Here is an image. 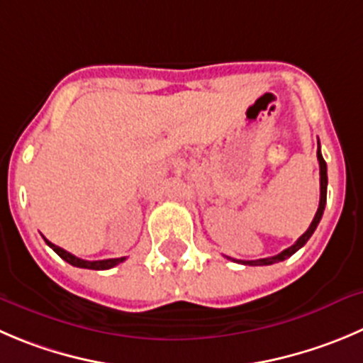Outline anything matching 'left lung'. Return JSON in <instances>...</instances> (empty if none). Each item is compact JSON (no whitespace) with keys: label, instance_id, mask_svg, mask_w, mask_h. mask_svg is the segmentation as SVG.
I'll return each mask as SVG.
<instances>
[{"label":"left lung","instance_id":"obj_1","mask_svg":"<svg viewBox=\"0 0 363 363\" xmlns=\"http://www.w3.org/2000/svg\"><path fill=\"white\" fill-rule=\"evenodd\" d=\"M317 160H319V174H320V199H319V208H317L315 212V217H313L312 224L308 226V230L303 233L301 237H299L298 240H296L294 246L287 247V250H283L281 253L276 255V257H269V258H260V260H237L240 262V264L244 265H271V264H276V262H283L285 258L292 257V255L296 253L298 250H301L303 246H305L306 242H308V239L312 237V233L315 231L317 224H319L320 217H323L324 213V206H326V189H328V174H326V162H324L323 155H320V146L319 150H317Z\"/></svg>","mask_w":363,"mask_h":363}]
</instances>
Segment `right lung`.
I'll list each match as a JSON object with an SVG mask.
<instances>
[{
	"label": "right lung",
	"mask_w": 363,
	"mask_h": 363,
	"mask_svg": "<svg viewBox=\"0 0 363 363\" xmlns=\"http://www.w3.org/2000/svg\"><path fill=\"white\" fill-rule=\"evenodd\" d=\"M44 240H46V239H44ZM46 244L51 247V250L55 251V253L58 255V257L64 258V260L67 262V264L74 265V267L94 269V271H105V269H112V267H116L117 264H121V262L126 260V258H124V257H123V258H108V260H94V262H91V260H82V258H78V257H74V255L67 253V251L62 250V247L55 246V244L50 242V240H46Z\"/></svg>",
	"instance_id": "right-lung-1"
}]
</instances>
